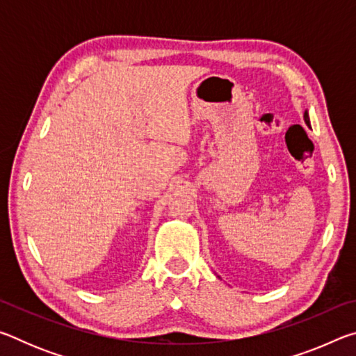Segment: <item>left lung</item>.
I'll use <instances>...</instances> for the list:
<instances>
[{
    "label": "left lung",
    "mask_w": 356,
    "mask_h": 356,
    "mask_svg": "<svg viewBox=\"0 0 356 356\" xmlns=\"http://www.w3.org/2000/svg\"><path fill=\"white\" fill-rule=\"evenodd\" d=\"M305 122L309 125V118H308V113H305Z\"/></svg>",
    "instance_id": "8db88e82"
}]
</instances>
